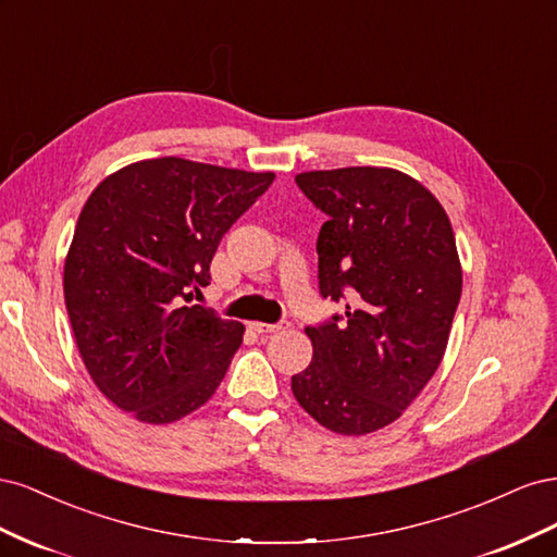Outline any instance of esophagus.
<instances>
[{
    "mask_svg": "<svg viewBox=\"0 0 557 557\" xmlns=\"http://www.w3.org/2000/svg\"><path fill=\"white\" fill-rule=\"evenodd\" d=\"M250 327L256 330L258 334H264V336H269V334H276V332L285 330V327H288V323H252Z\"/></svg>",
    "mask_w": 557,
    "mask_h": 557,
    "instance_id": "obj_1",
    "label": "esophagus"
}]
</instances>
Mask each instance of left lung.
I'll use <instances>...</instances> for the list:
<instances>
[{
    "instance_id": "left-lung-1",
    "label": "left lung",
    "mask_w": 557,
    "mask_h": 557,
    "mask_svg": "<svg viewBox=\"0 0 557 557\" xmlns=\"http://www.w3.org/2000/svg\"><path fill=\"white\" fill-rule=\"evenodd\" d=\"M327 213L318 234L323 297H348L346 318L307 327L313 358L293 395L346 436L395 423L442 364L462 293V264L444 207L391 166L295 176Z\"/></svg>"
}]
</instances>
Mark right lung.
Segmentation results:
<instances>
[{"label": "right lung", "mask_w": 557, "mask_h": 557, "mask_svg": "<svg viewBox=\"0 0 557 557\" xmlns=\"http://www.w3.org/2000/svg\"><path fill=\"white\" fill-rule=\"evenodd\" d=\"M274 181L185 158L109 174L64 258V305L92 383L139 423L170 425L213 397L244 325L199 305L232 223Z\"/></svg>", "instance_id": "1"}]
</instances>
